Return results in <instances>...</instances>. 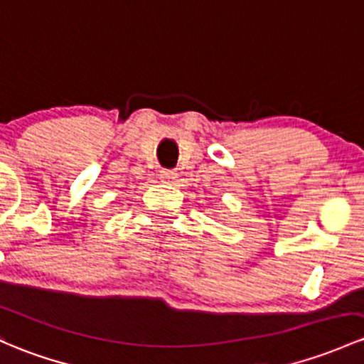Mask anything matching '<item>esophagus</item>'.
Instances as JSON below:
<instances>
[{"instance_id":"34e87169","label":"esophagus","mask_w":364,"mask_h":364,"mask_svg":"<svg viewBox=\"0 0 364 364\" xmlns=\"http://www.w3.org/2000/svg\"><path fill=\"white\" fill-rule=\"evenodd\" d=\"M174 178H176V172L172 169H162V171H160V179H162L164 183H171Z\"/></svg>"}]
</instances>
